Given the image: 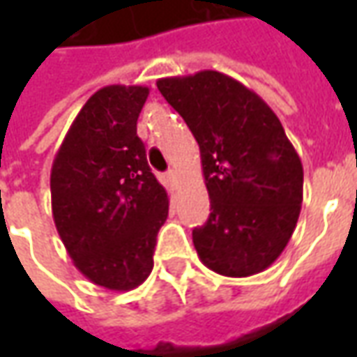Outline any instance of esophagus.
Segmentation results:
<instances>
[{"mask_svg": "<svg viewBox=\"0 0 357 357\" xmlns=\"http://www.w3.org/2000/svg\"><path fill=\"white\" fill-rule=\"evenodd\" d=\"M166 176H168V179H176V172L170 170L168 174H166Z\"/></svg>", "mask_w": 357, "mask_h": 357, "instance_id": "obj_1", "label": "esophagus"}]
</instances>
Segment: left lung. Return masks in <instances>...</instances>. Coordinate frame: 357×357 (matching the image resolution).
Masks as SVG:
<instances>
[{
  "mask_svg": "<svg viewBox=\"0 0 357 357\" xmlns=\"http://www.w3.org/2000/svg\"><path fill=\"white\" fill-rule=\"evenodd\" d=\"M201 149L208 222L193 229L201 262L225 277L260 273L296 227L304 170L268 102L231 76L201 70L156 82Z\"/></svg>",
  "mask_w": 357,
  "mask_h": 357,
  "instance_id": "8db88e82",
  "label": "left lung"
}]
</instances>
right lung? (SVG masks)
Wrapping results in <instances>:
<instances>
[{
  "label": "right lung",
  "instance_id": "1",
  "mask_svg": "<svg viewBox=\"0 0 357 357\" xmlns=\"http://www.w3.org/2000/svg\"><path fill=\"white\" fill-rule=\"evenodd\" d=\"M145 86H107L74 118L51 166V210L82 275L132 291L153 271L168 193L151 172L137 118Z\"/></svg>",
  "mask_w": 357,
  "mask_h": 357
}]
</instances>
